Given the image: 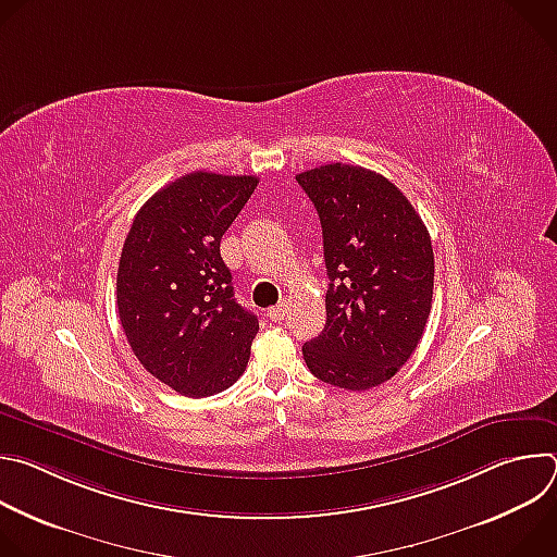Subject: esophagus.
<instances>
[{
	"label": "esophagus",
	"instance_id": "34e87169",
	"mask_svg": "<svg viewBox=\"0 0 557 557\" xmlns=\"http://www.w3.org/2000/svg\"><path fill=\"white\" fill-rule=\"evenodd\" d=\"M286 310H288V304H286V301H282V304H277V306L269 308V310H267V314H269V320H273V322H282L284 317H286Z\"/></svg>",
	"mask_w": 557,
	"mask_h": 557
}]
</instances>
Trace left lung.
I'll return each mask as SVG.
<instances>
[{
    "label": "left lung",
    "mask_w": 557,
    "mask_h": 557,
    "mask_svg": "<svg viewBox=\"0 0 557 557\" xmlns=\"http://www.w3.org/2000/svg\"><path fill=\"white\" fill-rule=\"evenodd\" d=\"M322 222L326 326L301 346L308 370L361 392L392 379L417 350L434 290L428 226L376 172L331 163L295 176Z\"/></svg>",
    "instance_id": "obj_1"
}]
</instances>
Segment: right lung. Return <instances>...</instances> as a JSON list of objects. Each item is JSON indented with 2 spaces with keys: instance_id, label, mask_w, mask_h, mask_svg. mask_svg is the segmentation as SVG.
<instances>
[{
  "instance_id": "right-lung-1",
  "label": "right lung",
  "mask_w": 557,
  "mask_h": 557,
  "mask_svg": "<svg viewBox=\"0 0 557 557\" xmlns=\"http://www.w3.org/2000/svg\"><path fill=\"white\" fill-rule=\"evenodd\" d=\"M256 176L187 174L136 213L116 273L125 337L143 368L178 394L211 396L243 376L258 317L233 297L220 240Z\"/></svg>"
}]
</instances>
